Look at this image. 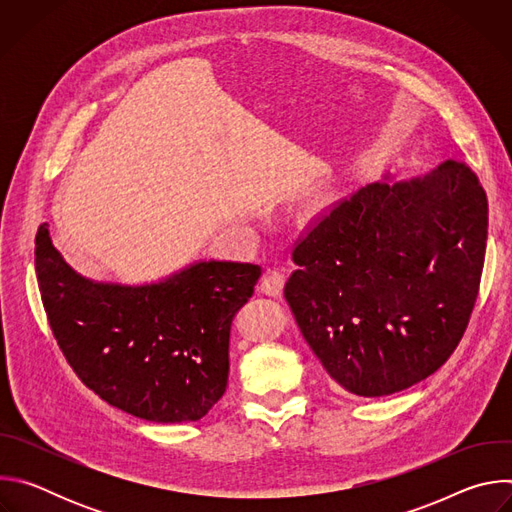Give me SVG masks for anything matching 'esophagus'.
<instances>
[{"instance_id": "obj_1", "label": "esophagus", "mask_w": 512, "mask_h": 512, "mask_svg": "<svg viewBox=\"0 0 512 512\" xmlns=\"http://www.w3.org/2000/svg\"><path fill=\"white\" fill-rule=\"evenodd\" d=\"M283 283H285V275L277 269L273 271H267L263 281L259 283V291L263 296H269V298H279L281 291H283Z\"/></svg>"}]
</instances>
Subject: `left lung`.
Returning <instances> with one entry per match:
<instances>
[{
    "label": "left lung",
    "instance_id": "8db88e82",
    "mask_svg": "<svg viewBox=\"0 0 512 512\" xmlns=\"http://www.w3.org/2000/svg\"><path fill=\"white\" fill-rule=\"evenodd\" d=\"M488 202L446 160L364 186L296 247L283 296L326 373L358 397L433 375L468 326L484 265Z\"/></svg>",
    "mask_w": 512,
    "mask_h": 512
}]
</instances>
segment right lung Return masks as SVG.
<instances>
[{
  "label": "right lung",
  "instance_id": "right-lung-1",
  "mask_svg": "<svg viewBox=\"0 0 512 512\" xmlns=\"http://www.w3.org/2000/svg\"><path fill=\"white\" fill-rule=\"evenodd\" d=\"M34 255L54 338L103 401L145 421L182 423L223 397L231 324L259 265L200 259L150 283L99 281L64 261L46 223Z\"/></svg>",
  "mask_w": 512,
  "mask_h": 512
}]
</instances>
